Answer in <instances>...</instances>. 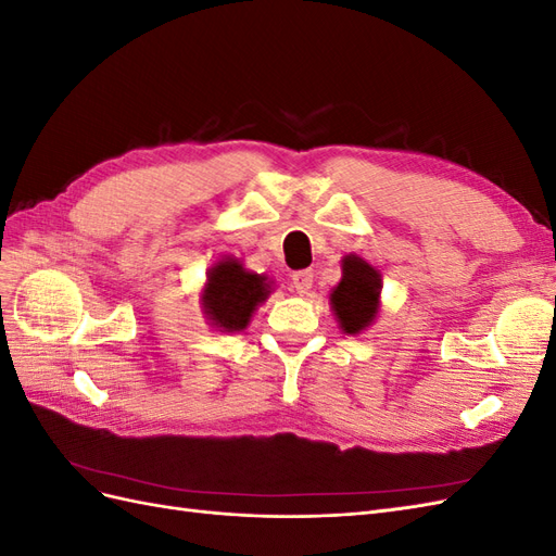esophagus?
I'll return each instance as SVG.
<instances>
[{
  "label": "esophagus",
  "mask_w": 556,
  "mask_h": 556,
  "mask_svg": "<svg viewBox=\"0 0 556 556\" xmlns=\"http://www.w3.org/2000/svg\"><path fill=\"white\" fill-rule=\"evenodd\" d=\"M313 278H315V274L311 271V268H301V271H296L292 276V285L296 288V292L306 294L313 288Z\"/></svg>",
  "instance_id": "34e87169"
}]
</instances>
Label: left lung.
Returning <instances> with one entry per match:
<instances>
[{"mask_svg":"<svg viewBox=\"0 0 556 556\" xmlns=\"http://www.w3.org/2000/svg\"><path fill=\"white\" fill-rule=\"evenodd\" d=\"M380 276L374 266L350 255L343 260V278L331 292V306L345 333H359L378 313Z\"/></svg>","mask_w":556,"mask_h":556,"instance_id":"left-lung-1","label":"left lung"}]
</instances>
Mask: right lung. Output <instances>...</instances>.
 Returning a JSON list of instances; mask_svg holds the SVG:
<instances>
[{
	"label": "right lung",
	"mask_w": 556,
	"mask_h": 556,
	"mask_svg": "<svg viewBox=\"0 0 556 556\" xmlns=\"http://www.w3.org/2000/svg\"><path fill=\"white\" fill-rule=\"evenodd\" d=\"M266 294L268 285L264 276L245 271L237 260L217 262L208 274L204 308L215 327L225 331H241Z\"/></svg>",
	"instance_id": "1"
}]
</instances>
